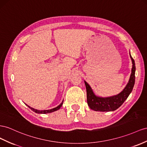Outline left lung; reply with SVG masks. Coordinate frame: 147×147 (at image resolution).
<instances>
[{"instance_id": "1", "label": "left lung", "mask_w": 147, "mask_h": 147, "mask_svg": "<svg viewBox=\"0 0 147 147\" xmlns=\"http://www.w3.org/2000/svg\"><path fill=\"white\" fill-rule=\"evenodd\" d=\"M130 57L132 60V68L129 80L125 88L121 92L114 96L109 97H101L96 96L93 92L91 86L86 81H84L86 90L87 103L90 108L96 111L108 112L116 110L127 100L130 93L132 92L135 84V72L136 65L135 61L130 53Z\"/></svg>"}]
</instances>
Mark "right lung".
Returning a JSON list of instances; mask_svg holds the SVG:
<instances>
[{
    "instance_id": "add662e5",
    "label": "right lung",
    "mask_w": 147,
    "mask_h": 147,
    "mask_svg": "<svg viewBox=\"0 0 147 147\" xmlns=\"http://www.w3.org/2000/svg\"><path fill=\"white\" fill-rule=\"evenodd\" d=\"M63 102H64V100H63L62 102L61 103V104L59 105V106H57V107H55V108H53V109H48V110H38V109H34V108H31V107H30V106H28L27 105H26L28 106V108H30L31 110L33 111H34V113H38V114H47V113H53V112L55 111L59 110V109H60V108H61V106H62Z\"/></svg>"
}]
</instances>
